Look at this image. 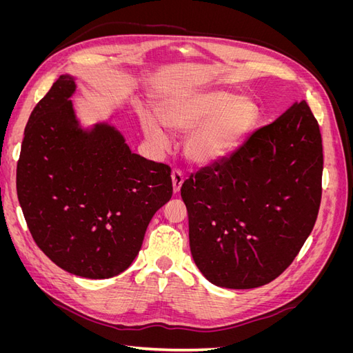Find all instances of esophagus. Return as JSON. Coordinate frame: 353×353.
Instances as JSON below:
<instances>
[{
    "instance_id": "34e87169",
    "label": "esophagus",
    "mask_w": 353,
    "mask_h": 353,
    "mask_svg": "<svg viewBox=\"0 0 353 353\" xmlns=\"http://www.w3.org/2000/svg\"><path fill=\"white\" fill-rule=\"evenodd\" d=\"M184 183V174L183 170H179L178 168H175L172 170V185H174V193H178L181 190V185Z\"/></svg>"
}]
</instances>
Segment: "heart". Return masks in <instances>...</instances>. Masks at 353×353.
Instances as JSON below:
<instances>
[{
  "label": "heart",
  "mask_w": 353,
  "mask_h": 353,
  "mask_svg": "<svg viewBox=\"0 0 353 353\" xmlns=\"http://www.w3.org/2000/svg\"><path fill=\"white\" fill-rule=\"evenodd\" d=\"M160 119L141 112L143 132L152 145L165 152L169 131L185 134L184 156L197 166H210L236 153L252 135L259 110L250 99L221 90H188L166 95L157 103Z\"/></svg>",
  "instance_id": "obj_1"
}]
</instances>
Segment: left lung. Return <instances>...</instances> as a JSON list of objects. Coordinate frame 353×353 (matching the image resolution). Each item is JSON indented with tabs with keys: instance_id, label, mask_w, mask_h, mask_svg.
Here are the masks:
<instances>
[{
	"instance_id": "left-lung-1",
	"label": "left lung",
	"mask_w": 353,
	"mask_h": 353,
	"mask_svg": "<svg viewBox=\"0 0 353 353\" xmlns=\"http://www.w3.org/2000/svg\"><path fill=\"white\" fill-rule=\"evenodd\" d=\"M323 163L319 125L302 100L231 157L191 174L181 197L200 272L227 288H254L281 275L315 225Z\"/></svg>"
}]
</instances>
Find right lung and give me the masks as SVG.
Wrapping results in <instances>:
<instances>
[{
	"instance_id": "add662e5",
	"label": "right lung",
	"mask_w": 353,
	"mask_h": 353,
	"mask_svg": "<svg viewBox=\"0 0 353 353\" xmlns=\"http://www.w3.org/2000/svg\"><path fill=\"white\" fill-rule=\"evenodd\" d=\"M69 74L32 110L16 187L38 248L61 270L85 279L125 271L154 213L172 197L170 168L131 153L108 123L79 128Z\"/></svg>"
}]
</instances>
